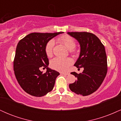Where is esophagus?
<instances>
[{
    "instance_id": "obj_1",
    "label": "esophagus",
    "mask_w": 121,
    "mask_h": 121,
    "mask_svg": "<svg viewBox=\"0 0 121 121\" xmlns=\"http://www.w3.org/2000/svg\"><path fill=\"white\" fill-rule=\"evenodd\" d=\"M61 74L64 75H69V73H66V72H61Z\"/></svg>"
}]
</instances>
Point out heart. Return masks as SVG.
I'll list each match as a JSON object with an SVG mask.
<instances>
[{
  "label": "heart",
  "mask_w": 121,
  "mask_h": 121,
  "mask_svg": "<svg viewBox=\"0 0 121 121\" xmlns=\"http://www.w3.org/2000/svg\"><path fill=\"white\" fill-rule=\"evenodd\" d=\"M59 40L69 50L73 49L76 47L75 40L69 35H63L59 37ZM55 45L53 40H50L47 43L45 47V52L47 56L51 57L52 55L53 48ZM72 60L69 58L55 57L51 61V66L53 69L58 71H65L72 65Z\"/></svg>",
  "instance_id": "1"
}]
</instances>
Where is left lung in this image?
Masks as SVG:
<instances>
[{
	"mask_svg": "<svg viewBox=\"0 0 121 121\" xmlns=\"http://www.w3.org/2000/svg\"><path fill=\"white\" fill-rule=\"evenodd\" d=\"M68 34L78 41L81 47L80 56L74 66L84 68L82 73L71 72L77 78L69 84L70 89L77 94L85 96L99 88L108 71L107 57L105 47L95 35L86 32H72Z\"/></svg>",
	"mask_w": 121,
	"mask_h": 121,
	"instance_id": "left-lung-1",
	"label": "left lung"
}]
</instances>
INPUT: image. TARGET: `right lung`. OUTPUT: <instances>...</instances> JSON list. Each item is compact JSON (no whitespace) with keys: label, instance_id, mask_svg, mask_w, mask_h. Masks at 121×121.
Segmentation results:
<instances>
[{"label":"right lung","instance_id":"obj_1","mask_svg":"<svg viewBox=\"0 0 121 121\" xmlns=\"http://www.w3.org/2000/svg\"><path fill=\"white\" fill-rule=\"evenodd\" d=\"M63 32L31 33L18 43L13 60L15 77L22 88L30 95L42 97L52 91L60 73L48 68L47 43ZM43 67L45 73L40 71Z\"/></svg>","mask_w":121,"mask_h":121}]
</instances>
